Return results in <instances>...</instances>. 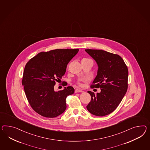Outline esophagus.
I'll use <instances>...</instances> for the list:
<instances>
[{"label":"esophagus","mask_w":150,"mask_h":150,"mask_svg":"<svg viewBox=\"0 0 150 150\" xmlns=\"http://www.w3.org/2000/svg\"><path fill=\"white\" fill-rule=\"evenodd\" d=\"M75 92H83L84 91L83 90H81V88H77L75 90Z\"/></svg>","instance_id":"esophagus-1"}]
</instances>
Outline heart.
<instances>
[{"label": "heart", "instance_id": "heart-1", "mask_svg": "<svg viewBox=\"0 0 150 150\" xmlns=\"http://www.w3.org/2000/svg\"><path fill=\"white\" fill-rule=\"evenodd\" d=\"M86 59H85V58H84V59H83L82 60H86Z\"/></svg>", "mask_w": 150, "mask_h": 150}]
</instances>
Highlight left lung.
<instances>
[{
	"label": "left lung",
	"instance_id": "left-lung-1",
	"mask_svg": "<svg viewBox=\"0 0 150 150\" xmlns=\"http://www.w3.org/2000/svg\"><path fill=\"white\" fill-rule=\"evenodd\" d=\"M96 62L97 74L91 88H100L95 95L88 91L91 100L86 108L98 116L107 115L118 107L127 92L128 71L122 58L103 50H85Z\"/></svg>",
	"mask_w": 150,
	"mask_h": 150
}]
</instances>
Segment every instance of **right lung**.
I'll return each instance as SVG.
<instances>
[{
  "label": "right lung",
  "instance_id": "obj_1",
  "mask_svg": "<svg viewBox=\"0 0 150 150\" xmlns=\"http://www.w3.org/2000/svg\"><path fill=\"white\" fill-rule=\"evenodd\" d=\"M78 51L58 49L41 52L27 62L22 85L31 107L40 115L53 118L65 110L66 97L73 94L74 89L69 86L55 91L54 86L65 74L67 64Z\"/></svg>",
  "mask_w": 150,
  "mask_h": 150
}]
</instances>
